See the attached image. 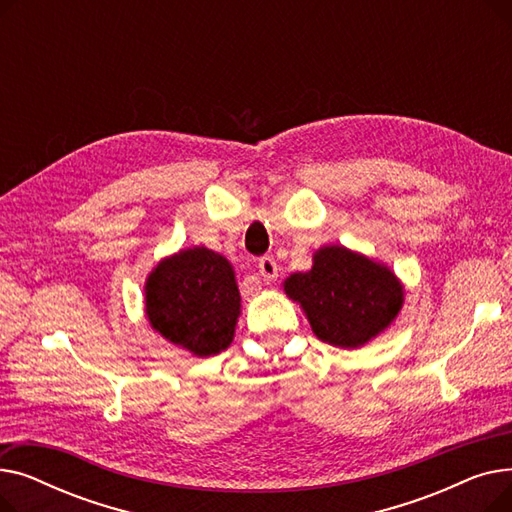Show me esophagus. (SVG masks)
Masks as SVG:
<instances>
[{"label":"esophagus","mask_w":512,"mask_h":512,"mask_svg":"<svg viewBox=\"0 0 512 512\" xmlns=\"http://www.w3.org/2000/svg\"><path fill=\"white\" fill-rule=\"evenodd\" d=\"M259 274L263 276V280L270 284L278 278V263L274 257H261L259 259Z\"/></svg>","instance_id":"1"}]
</instances>
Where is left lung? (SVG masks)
Wrapping results in <instances>:
<instances>
[{
    "label": "left lung",
    "mask_w": 512,
    "mask_h": 512,
    "mask_svg": "<svg viewBox=\"0 0 512 512\" xmlns=\"http://www.w3.org/2000/svg\"><path fill=\"white\" fill-rule=\"evenodd\" d=\"M321 342L357 348L378 336L402 305V286L388 267L344 247L319 249L309 272L284 282Z\"/></svg>",
    "instance_id": "left-lung-1"
}]
</instances>
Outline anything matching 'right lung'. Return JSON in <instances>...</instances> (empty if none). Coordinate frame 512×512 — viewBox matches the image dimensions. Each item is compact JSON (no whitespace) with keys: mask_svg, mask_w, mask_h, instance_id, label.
<instances>
[{"mask_svg":"<svg viewBox=\"0 0 512 512\" xmlns=\"http://www.w3.org/2000/svg\"><path fill=\"white\" fill-rule=\"evenodd\" d=\"M240 309L232 265L205 247L161 261L147 280L151 326L197 357L230 346Z\"/></svg>","mask_w":512,"mask_h":512,"instance_id":"1","label":"right lung"}]
</instances>
